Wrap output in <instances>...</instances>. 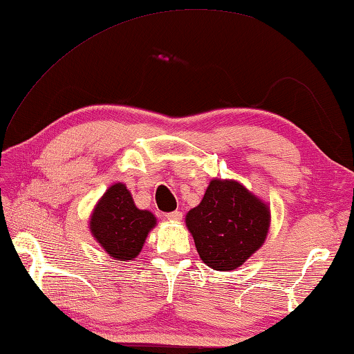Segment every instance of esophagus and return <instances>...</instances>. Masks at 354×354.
Masks as SVG:
<instances>
[{
  "label": "esophagus",
  "instance_id": "34e87169",
  "mask_svg": "<svg viewBox=\"0 0 354 354\" xmlns=\"http://www.w3.org/2000/svg\"><path fill=\"white\" fill-rule=\"evenodd\" d=\"M167 218H168V221H171V222H178V221H181V218H183V212L181 211L168 212Z\"/></svg>",
  "mask_w": 354,
  "mask_h": 354
}]
</instances>
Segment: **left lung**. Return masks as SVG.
Wrapping results in <instances>:
<instances>
[{
    "instance_id": "8db88e82",
    "label": "left lung",
    "mask_w": 354,
    "mask_h": 354,
    "mask_svg": "<svg viewBox=\"0 0 354 354\" xmlns=\"http://www.w3.org/2000/svg\"><path fill=\"white\" fill-rule=\"evenodd\" d=\"M271 212L234 179H212L203 200L186 216L195 248L216 271L236 269L265 243Z\"/></svg>"
}]
</instances>
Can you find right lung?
Segmentation results:
<instances>
[{
	"instance_id": "1",
	"label": "right lung",
	"mask_w": 354,
	"mask_h": 354,
	"mask_svg": "<svg viewBox=\"0 0 354 354\" xmlns=\"http://www.w3.org/2000/svg\"><path fill=\"white\" fill-rule=\"evenodd\" d=\"M154 225L153 212L138 209L122 183L106 189L89 218L93 236L118 261L133 260Z\"/></svg>"
}]
</instances>
